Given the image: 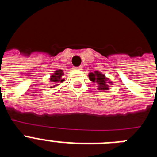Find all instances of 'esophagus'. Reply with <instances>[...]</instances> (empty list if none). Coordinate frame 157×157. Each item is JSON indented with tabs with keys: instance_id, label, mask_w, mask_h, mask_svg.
Segmentation results:
<instances>
[{
	"instance_id": "esophagus-1",
	"label": "esophagus",
	"mask_w": 157,
	"mask_h": 157,
	"mask_svg": "<svg viewBox=\"0 0 157 157\" xmlns=\"http://www.w3.org/2000/svg\"><path fill=\"white\" fill-rule=\"evenodd\" d=\"M82 67V66H78V67H74V69H75V70H81Z\"/></svg>"
}]
</instances>
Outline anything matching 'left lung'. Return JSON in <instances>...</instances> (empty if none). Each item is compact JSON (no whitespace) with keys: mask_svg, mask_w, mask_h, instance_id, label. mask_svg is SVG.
<instances>
[{"mask_svg":"<svg viewBox=\"0 0 157 157\" xmlns=\"http://www.w3.org/2000/svg\"><path fill=\"white\" fill-rule=\"evenodd\" d=\"M89 78H90V79L91 80L92 82L98 83V85H99V87H98V90H106L109 89V86H108V84L106 83V82L108 81L105 76L104 75H102L101 72L99 71H95L94 73L91 72L89 75Z\"/></svg>","mask_w":157,"mask_h":157,"instance_id":"obj_1","label":"left lung"}]
</instances>
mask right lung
I'll list each match as a JSON object with an SVG mask.
<instances>
[{
    "instance_id": "obj_1",
    "label": "right lung",
    "mask_w": 157,
    "mask_h": 157,
    "mask_svg": "<svg viewBox=\"0 0 157 157\" xmlns=\"http://www.w3.org/2000/svg\"><path fill=\"white\" fill-rule=\"evenodd\" d=\"M63 73L62 70H57L56 71V72L54 73V75H52L50 78V81L52 82V83L53 84V86H56L58 85V83L63 82V81H64L62 76H63Z\"/></svg>"
}]
</instances>
